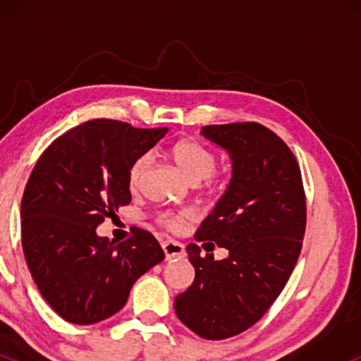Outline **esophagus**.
Wrapping results in <instances>:
<instances>
[{
	"mask_svg": "<svg viewBox=\"0 0 361 361\" xmlns=\"http://www.w3.org/2000/svg\"><path fill=\"white\" fill-rule=\"evenodd\" d=\"M163 250H164V255H166V259L183 258L185 256V246L178 241H164Z\"/></svg>",
	"mask_w": 361,
	"mask_h": 361,
	"instance_id": "obj_1",
	"label": "esophagus"
}]
</instances>
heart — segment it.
<instances>
[{"mask_svg":"<svg viewBox=\"0 0 361 361\" xmlns=\"http://www.w3.org/2000/svg\"><path fill=\"white\" fill-rule=\"evenodd\" d=\"M171 159L178 169L183 173V176L192 185H198L205 180L207 186L215 185V168H217V156L210 149L202 146L195 140H181L171 147ZM149 166V156L142 154L135 157L134 163L128 168V186L132 190H137L142 181L144 173ZM186 214H164L161 222L168 226L169 229H180L181 224L185 222Z\"/></svg>","mask_w":361,"mask_h":361,"instance_id":"heart-1","label":"heart"}]
</instances>
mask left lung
Returning a JSON list of instances; mask_svg holds the SVG:
<instances>
[{"label":"left lung","instance_id":"obj_1","mask_svg":"<svg viewBox=\"0 0 361 361\" xmlns=\"http://www.w3.org/2000/svg\"><path fill=\"white\" fill-rule=\"evenodd\" d=\"M200 134L229 152L233 176L195 239L229 256L215 261L186 246L195 280L175 312L200 338L226 339L258 322L287 285L305 233V193L295 156L270 128L241 122Z\"/></svg>","mask_w":361,"mask_h":361}]
</instances>
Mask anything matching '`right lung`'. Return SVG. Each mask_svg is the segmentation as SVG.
Returning a JSON list of instances; mask_svg holds the SVG:
<instances>
[{
  "mask_svg": "<svg viewBox=\"0 0 361 361\" xmlns=\"http://www.w3.org/2000/svg\"><path fill=\"white\" fill-rule=\"evenodd\" d=\"M166 132L88 120L37 161L22 198V246L45 302L68 322L88 326L117 314L135 280L164 259L147 231L135 227L114 244L97 227L130 204L128 168Z\"/></svg>",
  "mask_w": 361,
  "mask_h": 361,
  "instance_id": "1",
  "label": "right lung"
}]
</instances>
